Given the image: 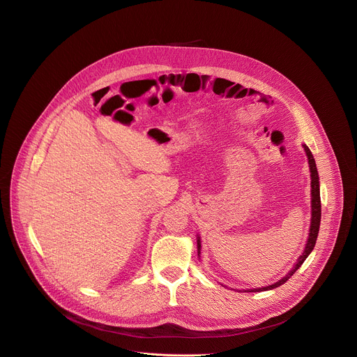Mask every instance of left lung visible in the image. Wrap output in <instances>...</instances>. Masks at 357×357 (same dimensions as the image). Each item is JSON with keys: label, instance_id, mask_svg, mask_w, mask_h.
<instances>
[{"label": "left lung", "instance_id": "left-lung-1", "mask_svg": "<svg viewBox=\"0 0 357 357\" xmlns=\"http://www.w3.org/2000/svg\"><path fill=\"white\" fill-rule=\"evenodd\" d=\"M307 158H309V164H310V172H312V225H310V234H309V241L307 245L305 248V252L302 253V256L299 257L296 266L277 284L270 285V287H264V288H259V289H250L248 292H263V291H268V289H274L278 288L280 285L285 284L295 273L296 270L303 264V261L307 259V256L312 253V250L314 249L317 236H319V229H320V221H321V200H320V183H319V172H317V167H316V161L314 157L312 154V151L305 146ZM197 249L200 250V239L197 241Z\"/></svg>", "mask_w": 357, "mask_h": 357}]
</instances>
